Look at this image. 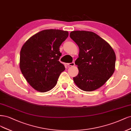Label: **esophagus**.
<instances>
[{"label":"esophagus","mask_w":131,"mask_h":131,"mask_svg":"<svg viewBox=\"0 0 131 131\" xmlns=\"http://www.w3.org/2000/svg\"><path fill=\"white\" fill-rule=\"evenodd\" d=\"M67 66L71 67V66H74L75 65V64L74 62H71V63H68V64H67Z\"/></svg>","instance_id":"obj_1"}]
</instances>
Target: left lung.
I'll list each match as a JSON object with an SVG mask.
<instances>
[{
  "instance_id": "1",
  "label": "left lung",
  "mask_w": 131,
  "mask_h": 131,
  "mask_svg": "<svg viewBox=\"0 0 131 131\" xmlns=\"http://www.w3.org/2000/svg\"><path fill=\"white\" fill-rule=\"evenodd\" d=\"M70 37L79 49L75 61L79 72L73 77L80 89L92 91L103 85L114 72L116 56L107 41L94 32L76 30Z\"/></svg>"
}]
</instances>
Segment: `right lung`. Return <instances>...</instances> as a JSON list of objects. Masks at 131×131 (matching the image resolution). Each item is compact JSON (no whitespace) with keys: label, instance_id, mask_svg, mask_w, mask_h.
Here are the masks:
<instances>
[{"label":"right lung","instance_id":"right-lung-1","mask_svg":"<svg viewBox=\"0 0 131 131\" xmlns=\"http://www.w3.org/2000/svg\"><path fill=\"white\" fill-rule=\"evenodd\" d=\"M69 36V32L47 29L32 36L24 43L20 52L19 67L27 82L41 92L56 85L59 77L65 70L59 61V47Z\"/></svg>","mask_w":131,"mask_h":131}]
</instances>
